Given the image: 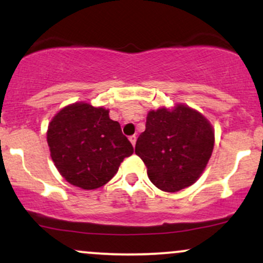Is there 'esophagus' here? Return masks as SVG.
Segmentation results:
<instances>
[{"mask_svg":"<svg viewBox=\"0 0 263 263\" xmlns=\"http://www.w3.org/2000/svg\"><path fill=\"white\" fill-rule=\"evenodd\" d=\"M128 140H129V142H131V143H132V146L135 147V144H136V141H137V137H136L135 135H134V136H129V137H128Z\"/></svg>","mask_w":263,"mask_h":263,"instance_id":"1","label":"esophagus"}]
</instances>
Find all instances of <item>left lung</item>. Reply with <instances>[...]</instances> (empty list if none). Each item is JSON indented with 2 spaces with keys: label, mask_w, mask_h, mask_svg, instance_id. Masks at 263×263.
<instances>
[{
  "label": "left lung",
  "mask_w": 263,
  "mask_h": 263,
  "mask_svg": "<svg viewBox=\"0 0 263 263\" xmlns=\"http://www.w3.org/2000/svg\"><path fill=\"white\" fill-rule=\"evenodd\" d=\"M213 148L209 121L198 111L177 105L172 111H149L135 152L146 164L151 182L163 192L174 193L197 182Z\"/></svg>",
  "instance_id": "left-lung-1"
}]
</instances>
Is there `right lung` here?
<instances>
[{
    "instance_id": "right-lung-1",
    "label": "right lung",
    "mask_w": 263,
    "mask_h": 263,
    "mask_svg": "<svg viewBox=\"0 0 263 263\" xmlns=\"http://www.w3.org/2000/svg\"><path fill=\"white\" fill-rule=\"evenodd\" d=\"M47 141L59 173L79 188L105 185L134 147L108 110L77 102L60 110L48 126Z\"/></svg>"
}]
</instances>
